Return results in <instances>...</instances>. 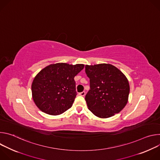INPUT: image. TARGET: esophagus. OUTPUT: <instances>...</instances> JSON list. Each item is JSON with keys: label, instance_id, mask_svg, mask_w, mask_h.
<instances>
[{"label": "esophagus", "instance_id": "esophagus-1", "mask_svg": "<svg viewBox=\"0 0 160 160\" xmlns=\"http://www.w3.org/2000/svg\"><path fill=\"white\" fill-rule=\"evenodd\" d=\"M78 95L81 96H84L85 95V91H83V92L78 93Z\"/></svg>", "mask_w": 160, "mask_h": 160}]
</instances>
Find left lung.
Returning <instances> with one entry per match:
<instances>
[{
  "mask_svg": "<svg viewBox=\"0 0 160 160\" xmlns=\"http://www.w3.org/2000/svg\"><path fill=\"white\" fill-rule=\"evenodd\" d=\"M90 90L85 99L88 109L99 118H109L120 112L128 101L130 87L127 78L110 64L85 66Z\"/></svg>",
  "mask_w": 160,
  "mask_h": 160,
  "instance_id": "1",
  "label": "left lung"
}]
</instances>
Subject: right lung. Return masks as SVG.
<instances>
[{
    "instance_id": "add662e5",
    "label": "right lung",
    "mask_w": 160,
    "mask_h": 160,
    "mask_svg": "<svg viewBox=\"0 0 160 160\" xmlns=\"http://www.w3.org/2000/svg\"><path fill=\"white\" fill-rule=\"evenodd\" d=\"M83 68L82 64L56 63L43 68L32 85L37 106L51 115H60L70 109L77 94L74 77Z\"/></svg>"
}]
</instances>
